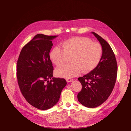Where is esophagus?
Listing matches in <instances>:
<instances>
[{"label": "esophagus", "instance_id": "esophagus-1", "mask_svg": "<svg viewBox=\"0 0 131 131\" xmlns=\"http://www.w3.org/2000/svg\"><path fill=\"white\" fill-rule=\"evenodd\" d=\"M66 80L67 82H72V81H73L74 80H73V79H71V78H68V79H66Z\"/></svg>", "mask_w": 131, "mask_h": 131}]
</instances>
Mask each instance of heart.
Here are the masks:
<instances>
[{
  "label": "heart",
  "mask_w": 131,
  "mask_h": 131,
  "mask_svg": "<svg viewBox=\"0 0 131 131\" xmlns=\"http://www.w3.org/2000/svg\"><path fill=\"white\" fill-rule=\"evenodd\" d=\"M63 49L54 47L50 53V58L57 66L64 64L68 57H71V64H66L56 68L55 73L58 77L71 78L83 72L87 73L97 66L100 61L102 48L98 42L85 37H74L62 43Z\"/></svg>",
  "instance_id": "heart-1"
}]
</instances>
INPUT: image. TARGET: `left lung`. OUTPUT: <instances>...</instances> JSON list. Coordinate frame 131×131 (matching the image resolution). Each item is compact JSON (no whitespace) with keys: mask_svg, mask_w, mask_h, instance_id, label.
Returning <instances> with one entry per match:
<instances>
[{"mask_svg":"<svg viewBox=\"0 0 131 131\" xmlns=\"http://www.w3.org/2000/svg\"><path fill=\"white\" fill-rule=\"evenodd\" d=\"M92 33L98 39L102 48L99 63L93 70L78 78L82 86L78 99L82 105L95 108L102 104L111 95L117 74V64L115 54L107 41L95 32Z\"/></svg>","mask_w":131,"mask_h":131,"instance_id":"1","label":"left lung"}]
</instances>
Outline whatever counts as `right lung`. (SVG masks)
Here are the masks:
<instances>
[{
  "label": "right lung",
  "mask_w": 131,
  "mask_h": 131,
  "mask_svg": "<svg viewBox=\"0 0 131 131\" xmlns=\"http://www.w3.org/2000/svg\"><path fill=\"white\" fill-rule=\"evenodd\" d=\"M57 37L37 34L23 47L17 62L20 90L30 105L40 110L56 105L67 84L64 79L53 78L49 52Z\"/></svg>",
  "instance_id": "1"
}]
</instances>
